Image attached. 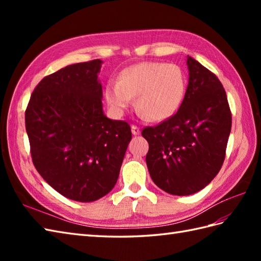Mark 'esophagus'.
I'll list each match as a JSON object with an SVG mask.
<instances>
[{"label":"esophagus","instance_id":"1","mask_svg":"<svg viewBox=\"0 0 261 261\" xmlns=\"http://www.w3.org/2000/svg\"><path fill=\"white\" fill-rule=\"evenodd\" d=\"M131 132H132V135H134V136H138V135H140V129L136 125H132L131 126Z\"/></svg>","mask_w":261,"mask_h":261}]
</instances>
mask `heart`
<instances>
[{"mask_svg":"<svg viewBox=\"0 0 261 261\" xmlns=\"http://www.w3.org/2000/svg\"><path fill=\"white\" fill-rule=\"evenodd\" d=\"M187 79L178 65L142 62L121 71L118 83L105 86L104 96L115 115H123L136 97L142 118L165 121L171 118L184 101Z\"/></svg>","mask_w":261,"mask_h":261,"instance_id":"heart-1","label":"heart"}]
</instances>
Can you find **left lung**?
<instances>
[{
  "label": "left lung",
  "mask_w": 261,
  "mask_h": 261,
  "mask_svg": "<svg viewBox=\"0 0 261 261\" xmlns=\"http://www.w3.org/2000/svg\"><path fill=\"white\" fill-rule=\"evenodd\" d=\"M188 85L179 110L142 130L149 143L147 167L160 190L185 196L207 186L225 158L231 111L218 77L187 56Z\"/></svg>",
  "instance_id": "8db88e82"
}]
</instances>
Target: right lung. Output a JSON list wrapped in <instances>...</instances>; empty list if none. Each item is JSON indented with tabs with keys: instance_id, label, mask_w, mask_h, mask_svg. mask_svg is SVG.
Returning <instances> with one entry per match:
<instances>
[{
	"instance_id": "right-lung-1",
	"label": "right lung",
	"mask_w": 261,
	"mask_h": 261,
	"mask_svg": "<svg viewBox=\"0 0 261 261\" xmlns=\"http://www.w3.org/2000/svg\"><path fill=\"white\" fill-rule=\"evenodd\" d=\"M101 59L66 66L39 83L25 110V130L38 173L77 202L112 191L132 138L125 121L103 112Z\"/></svg>"
}]
</instances>
